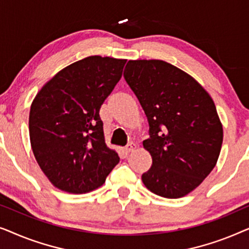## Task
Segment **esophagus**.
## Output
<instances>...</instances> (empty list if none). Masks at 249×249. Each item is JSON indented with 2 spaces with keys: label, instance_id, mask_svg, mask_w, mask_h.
<instances>
[{
  "label": "esophagus",
  "instance_id": "obj_1",
  "mask_svg": "<svg viewBox=\"0 0 249 249\" xmlns=\"http://www.w3.org/2000/svg\"><path fill=\"white\" fill-rule=\"evenodd\" d=\"M135 148H136V145L134 144V142H130V144H128L127 146H125L124 151H125V153H130V152L134 151Z\"/></svg>",
  "mask_w": 249,
  "mask_h": 249
}]
</instances>
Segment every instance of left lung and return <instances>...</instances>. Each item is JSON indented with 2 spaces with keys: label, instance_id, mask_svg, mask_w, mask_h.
Instances as JSON below:
<instances>
[{
  "label": "left lung",
  "instance_id": "8db88e82",
  "mask_svg": "<svg viewBox=\"0 0 249 249\" xmlns=\"http://www.w3.org/2000/svg\"><path fill=\"white\" fill-rule=\"evenodd\" d=\"M124 76L149 124L142 146L152 166L142 182L165 198L188 195L214 169L222 146L212 97L190 74L162 60H129Z\"/></svg>",
  "mask_w": 249,
  "mask_h": 249
}]
</instances>
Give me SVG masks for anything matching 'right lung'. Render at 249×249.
Instances as JSON below:
<instances>
[{"label":"right lung","mask_w":249,"mask_h":249,"mask_svg":"<svg viewBox=\"0 0 249 249\" xmlns=\"http://www.w3.org/2000/svg\"><path fill=\"white\" fill-rule=\"evenodd\" d=\"M125 62L85 57L59 71L34 98L30 145L44 175L62 192L98 188L120 161L105 144L100 108L120 80Z\"/></svg>","instance_id":"1"}]
</instances>
